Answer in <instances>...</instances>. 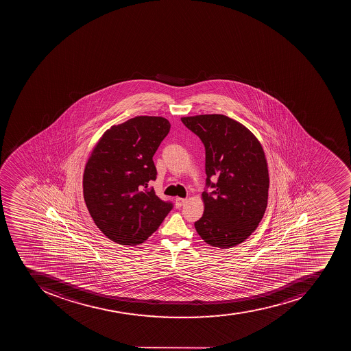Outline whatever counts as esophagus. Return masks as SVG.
I'll return each instance as SVG.
<instances>
[{
    "instance_id": "obj_1",
    "label": "esophagus",
    "mask_w": 351,
    "mask_h": 351,
    "mask_svg": "<svg viewBox=\"0 0 351 351\" xmlns=\"http://www.w3.org/2000/svg\"><path fill=\"white\" fill-rule=\"evenodd\" d=\"M185 203H186V199H181V197H177V199H176V206L177 207L183 206Z\"/></svg>"
}]
</instances>
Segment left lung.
I'll return each instance as SVG.
<instances>
[{"label": "left lung", "mask_w": 351, "mask_h": 351, "mask_svg": "<svg viewBox=\"0 0 351 351\" xmlns=\"http://www.w3.org/2000/svg\"><path fill=\"white\" fill-rule=\"evenodd\" d=\"M181 121L204 144L206 186L214 189L202 193L205 208L194 223L196 232L210 246H237L256 230L268 204V165L263 146L248 128L221 114Z\"/></svg>", "instance_id": "1"}]
</instances>
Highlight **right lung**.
Wrapping results in <instances>:
<instances>
[{"mask_svg": "<svg viewBox=\"0 0 351 351\" xmlns=\"http://www.w3.org/2000/svg\"><path fill=\"white\" fill-rule=\"evenodd\" d=\"M170 126L161 116H136L106 130L88 158L84 201L97 228L114 243H144L172 210L171 202L148 188L157 178L152 157Z\"/></svg>", "mask_w": 351, "mask_h": 351, "instance_id": "obj_1", "label": "right lung"}]
</instances>
